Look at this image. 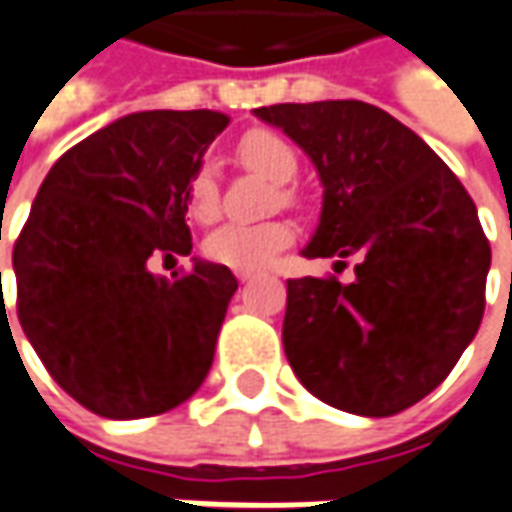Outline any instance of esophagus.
<instances>
[{
    "label": "esophagus",
    "mask_w": 512,
    "mask_h": 512,
    "mask_svg": "<svg viewBox=\"0 0 512 512\" xmlns=\"http://www.w3.org/2000/svg\"><path fill=\"white\" fill-rule=\"evenodd\" d=\"M238 280H241V283H249V280H255V274H252V271H238Z\"/></svg>",
    "instance_id": "1"
}]
</instances>
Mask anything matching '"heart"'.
<instances>
[{
	"label": "heart",
	"mask_w": 512,
	"mask_h": 512,
	"mask_svg": "<svg viewBox=\"0 0 512 512\" xmlns=\"http://www.w3.org/2000/svg\"><path fill=\"white\" fill-rule=\"evenodd\" d=\"M235 154L246 168L260 170L274 182H291L300 170L297 151L271 128H249ZM285 198H294V190H283ZM187 212L198 224H210L221 212V193L212 165H201L187 182ZM297 238V229L291 221H263V224H238L229 221L224 227L212 229L204 241V255L212 263L227 266L232 271H260L269 266L274 257L291 246Z\"/></svg>",
	"instance_id": "b5f03b06"
}]
</instances>
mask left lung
Here are the masks:
<instances>
[{
	"label": "left lung",
	"instance_id": "left-lung-1",
	"mask_svg": "<svg viewBox=\"0 0 512 512\" xmlns=\"http://www.w3.org/2000/svg\"><path fill=\"white\" fill-rule=\"evenodd\" d=\"M319 170L322 218L305 257L358 255L356 280H288L283 347L302 387L336 409L398 415L437 389L485 314L490 243L476 204L412 128L361 100L277 103Z\"/></svg>",
	"mask_w": 512,
	"mask_h": 512
}]
</instances>
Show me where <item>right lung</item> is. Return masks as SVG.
<instances>
[{
	"label": "right lung",
	"mask_w": 512,
	"mask_h": 512,
	"mask_svg": "<svg viewBox=\"0 0 512 512\" xmlns=\"http://www.w3.org/2000/svg\"><path fill=\"white\" fill-rule=\"evenodd\" d=\"M227 123L210 109L128 114L38 187L13 246L16 314L55 384L95 415H162L210 373L235 274L196 260L168 283L148 263L190 255L187 182Z\"/></svg>",
	"instance_id": "right-lung-1"
}]
</instances>
